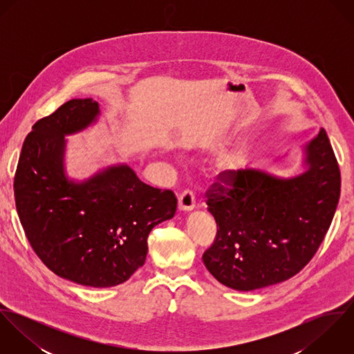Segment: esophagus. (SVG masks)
I'll use <instances>...</instances> for the list:
<instances>
[{"instance_id": "esophagus-1", "label": "esophagus", "mask_w": 354, "mask_h": 354, "mask_svg": "<svg viewBox=\"0 0 354 354\" xmlns=\"http://www.w3.org/2000/svg\"><path fill=\"white\" fill-rule=\"evenodd\" d=\"M195 208V196L191 191H184L178 195V209L191 211Z\"/></svg>"}]
</instances>
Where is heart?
Listing matches in <instances>:
<instances>
[{
	"label": "heart",
	"instance_id": "heart-1",
	"mask_svg": "<svg viewBox=\"0 0 354 354\" xmlns=\"http://www.w3.org/2000/svg\"><path fill=\"white\" fill-rule=\"evenodd\" d=\"M229 163H233V162H232V160H229Z\"/></svg>",
	"mask_w": 354,
	"mask_h": 354
}]
</instances>
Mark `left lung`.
Listing matches in <instances>:
<instances>
[{"mask_svg": "<svg viewBox=\"0 0 354 354\" xmlns=\"http://www.w3.org/2000/svg\"><path fill=\"white\" fill-rule=\"evenodd\" d=\"M304 151L301 174L227 170L205 194L218 230L203 263L222 285L250 292L283 282L317 251L339 201L341 173L323 128Z\"/></svg>", "mask_w": 354, "mask_h": 354, "instance_id": "1", "label": "left lung"}]
</instances>
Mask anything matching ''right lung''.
<instances>
[{"label": "right lung", "mask_w": 354, "mask_h": 354, "mask_svg": "<svg viewBox=\"0 0 354 354\" xmlns=\"http://www.w3.org/2000/svg\"><path fill=\"white\" fill-rule=\"evenodd\" d=\"M100 113L91 98L72 100L35 122L13 188L26 236L51 271L79 285L110 288L145 264L149 234L174 216L177 199L140 181L128 165L82 183L65 176V136L90 127Z\"/></svg>", "instance_id": "add662e5"}]
</instances>
